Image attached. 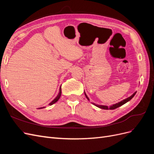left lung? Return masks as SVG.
<instances>
[{
    "instance_id": "obj_1",
    "label": "left lung",
    "mask_w": 154,
    "mask_h": 154,
    "mask_svg": "<svg viewBox=\"0 0 154 154\" xmlns=\"http://www.w3.org/2000/svg\"><path fill=\"white\" fill-rule=\"evenodd\" d=\"M136 94V92H134V94H133L131 96H130V97H127V99H125V100H124L122 101L121 102H119V103H118L114 104V105H113L112 106H110V107L107 106H104V105H96V104H95V103H92V104H93V105H94L95 106H97V107H99V108L102 109H105V110H109V109H110V110H113V109H116V108H118V107H119V106H122V105H124L125 103H127V102H128V101H130V100H131V99L132 98V97L135 96V94ZM85 95L86 97L87 98V100H89V99L88 98L87 96L85 94Z\"/></svg>"
}]
</instances>
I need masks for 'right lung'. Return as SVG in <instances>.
<instances>
[{
	"label": "right lung",
	"instance_id": "right-lung-1",
	"mask_svg": "<svg viewBox=\"0 0 154 154\" xmlns=\"http://www.w3.org/2000/svg\"><path fill=\"white\" fill-rule=\"evenodd\" d=\"M61 87H60V92H59V94H58V95L57 96V97H56V98L52 101V102H51V103H49V105H53V104H54V103H56V102H57L58 100H59V98H60V96H61ZM42 108H44V107H42ZM40 109H42V108H40Z\"/></svg>",
	"mask_w": 154,
	"mask_h": 154
}]
</instances>
